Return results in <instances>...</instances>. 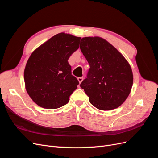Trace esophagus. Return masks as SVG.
Listing matches in <instances>:
<instances>
[{
    "mask_svg": "<svg viewBox=\"0 0 158 158\" xmlns=\"http://www.w3.org/2000/svg\"><path fill=\"white\" fill-rule=\"evenodd\" d=\"M78 80L79 81L80 83H81L83 80V77H78Z\"/></svg>",
    "mask_w": 158,
    "mask_h": 158,
    "instance_id": "34e87169",
    "label": "esophagus"
}]
</instances>
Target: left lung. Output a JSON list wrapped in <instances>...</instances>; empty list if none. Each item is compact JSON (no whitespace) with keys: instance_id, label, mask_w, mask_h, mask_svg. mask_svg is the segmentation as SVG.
I'll return each mask as SVG.
<instances>
[{"instance_id":"8db88e82","label":"left lung","mask_w":158,"mask_h":158,"mask_svg":"<svg viewBox=\"0 0 158 158\" xmlns=\"http://www.w3.org/2000/svg\"><path fill=\"white\" fill-rule=\"evenodd\" d=\"M80 48L89 65L80 87L90 103L100 110L117 108L125 101L133 83L132 72L127 60L101 37H84Z\"/></svg>"}]
</instances>
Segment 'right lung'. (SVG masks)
Listing matches in <instances>:
<instances>
[{"label": "right lung", "mask_w": 158, "mask_h": 158, "mask_svg": "<svg viewBox=\"0 0 158 158\" xmlns=\"http://www.w3.org/2000/svg\"><path fill=\"white\" fill-rule=\"evenodd\" d=\"M80 37L60 33L32 52L24 70L27 94L38 106L57 109L69 102L78 80L68 60L79 48Z\"/></svg>", "instance_id": "add662e5"}]
</instances>
